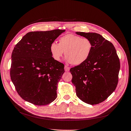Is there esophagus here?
<instances>
[{
    "instance_id": "1",
    "label": "esophagus",
    "mask_w": 131,
    "mask_h": 131,
    "mask_svg": "<svg viewBox=\"0 0 131 131\" xmlns=\"http://www.w3.org/2000/svg\"><path fill=\"white\" fill-rule=\"evenodd\" d=\"M64 70H65L66 72H69V70H70V68L67 66H64Z\"/></svg>"
}]
</instances>
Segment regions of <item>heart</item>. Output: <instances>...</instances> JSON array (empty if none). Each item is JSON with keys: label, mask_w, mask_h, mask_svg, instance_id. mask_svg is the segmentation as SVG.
<instances>
[{"label": "heart", "mask_w": 131, "mask_h": 131, "mask_svg": "<svg viewBox=\"0 0 131 131\" xmlns=\"http://www.w3.org/2000/svg\"><path fill=\"white\" fill-rule=\"evenodd\" d=\"M58 41V43L53 42L50 46L53 58L59 61L65 52L66 60L75 65L84 63L90 57L93 49L92 42L89 39L73 34L61 37Z\"/></svg>", "instance_id": "obj_1"}]
</instances>
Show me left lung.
Masks as SVG:
<instances>
[{
  "label": "left lung",
  "instance_id": "left-lung-1",
  "mask_svg": "<svg viewBox=\"0 0 131 131\" xmlns=\"http://www.w3.org/2000/svg\"><path fill=\"white\" fill-rule=\"evenodd\" d=\"M92 41L90 57L82 64L70 69L77 96L91 105L104 101L115 90L120 63L112 42L96 33L76 32Z\"/></svg>",
  "mask_w": 131,
  "mask_h": 131
}]
</instances>
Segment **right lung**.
Returning <instances> with one entry per match:
<instances>
[{"label": "right lung", "mask_w": 131, "mask_h": 131, "mask_svg": "<svg viewBox=\"0 0 131 131\" xmlns=\"http://www.w3.org/2000/svg\"><path fill=\"white\" fill-rule=\"evenodd\" d=\"M65 30L30 31L14 47L10 77L25 101L45 105L57 98L58 83L64 73L63 63L55 61L50 46Z\"/></svg>", "instance_id": "1"}]
</instances>
